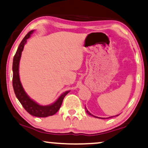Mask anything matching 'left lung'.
<instances>
[{"label": "left lung", "instance_id": "obj_1", "mask_svg": "<svg viewBox=\"0 0 148 148\" xmlns=\"http://www.w3.org/2000/svg\"><path fill=\"white\" fill-rule=\"evenodd\" d=\"M85 109H86V112H87V113L88 114H89V115H90V116H94V117H96V118H99V117H97V116H95L94 115H92V114H90L89 112H88V111L87 110V109L85 108ZM99 119H101V118H99Z\"/></svg>", "mask_w": 148, "mask_h": 148}]
</instances>
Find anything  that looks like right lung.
Here are the masks:
<instances>
[{
  "label": "right lung",
  "instance_id": "1",
  "mask_svg": "<svg viewBox=\"0 0 148 148\" xmlns=\"http://www.w3.org/2000/svg\"><path fill=\"white\" fill-rule=\"evenodd\" d=\"M34 30H31L27 34L24 39L20 43L15 56H14L13 64H12V71H13V77H12V86L14 91L16 95V97L18 99L20 103H21L22 106L24 108L27 112L29 114L34 116L36 117H47L49 116H52L58 112L60 108L61 104L63 103V99L66 96L67 94L69 92V90L63 93L61 96L58 98V99L51 105L48 106H41L29 98L26 92L24 91L22 84L20 83L19 77V62L21 57L22 51L23 50L24 45L26 44L27 40L30 37Z\"/></svg>",
  "mask_w": 148,
  "mask_h": 148
}]
</instances>
